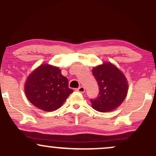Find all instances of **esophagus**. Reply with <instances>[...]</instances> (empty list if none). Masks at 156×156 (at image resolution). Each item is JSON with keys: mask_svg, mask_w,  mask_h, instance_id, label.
I'll return each instance as SVG.
<instances>
[{"mask_svg": "<svg viewBox=\"0 0 156 156\" xmlns=\"http://www.w3.org/2000/svg\"><path fill=\"white\" fill-rule=\"evenodd\" d=\"M76 91H77V92H79L83 93L84 92H85V89H84L83 87H80L79 88L76 89Z\"/></svg>", "mask_w": 156, "mask_h": 156, "instance_id": "1", "label": "esophagus"}]
</instances>
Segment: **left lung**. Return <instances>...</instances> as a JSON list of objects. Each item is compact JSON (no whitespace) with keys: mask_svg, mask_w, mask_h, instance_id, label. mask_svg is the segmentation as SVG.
<instances>
[{"mask_svg":"<svg viewBox=\"0 0 156 156\" xmlns=\"http://www.w3.org/2000/svg\"><path fill=\"white\" fill-rule=\"evenodd\" d=\"M99 87L96 99L91 100L92 107L100 112H112L122 104L128 94V84L125 75L111 62H104L92 69Z\"/></svg>","mask_w":156,"mask_h":156,"instance_id":"left-lung-1","label":"left lung"}]
</instances>
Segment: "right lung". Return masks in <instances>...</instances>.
Instances as JSON below:
<instances>
[{
	"label": "right lung",
	"mask_w": 156,
	"mask_h": 156,
	"mask_svg": "<svg viewBox=\"0 0 156 156\" xmlns=\"http://www.w3.org/2000/svg\"><path fill=\"white\" fill-rule=\"evenodd\" d=\"M58 67L43 64L28 76L25 93L34 106L44 112L55 111L73 92Z\"/></svg>",
	"instance_id": "obj_1"
}]
</instances>
